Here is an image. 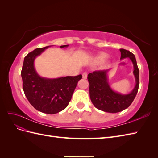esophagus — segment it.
Returning <instances> with one entry per match:
<instances>
[{
  "mask_svg": "<svg viewBox=\"0 0 158 158\" xmlns=\"http://www.w3.org/2000/svg\"><path fill=\"white\" fill-rule=\"evenodd\" d=\"M87 76H88V74L86 73H84L82 74V78L84 79H86L87 78Z\"/></svg>",
  "mask_w": 158,
  "mask_h": 158,
  "instance_id": "obj_1",
  "label": "esophagus"
}]
</instances>
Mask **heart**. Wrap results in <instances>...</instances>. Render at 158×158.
Listing matches in <instances>:
<instances>
[{"label": "heart", "mask_w": 158, "mask_h": 158, "mask_svg": "<svg viewBox=\"0 0 158 158\" xmlns=\"http://www.w3.org/2000/svg\"><path fill=\"white\" fill-rule=\"evenodd\" d=\"M107 54L105 52H100L94 58V62L95 63H100V62L103 61L104 59L107 58Z\"/></svg>", "instance_id": "obj_1"}]
</instances>
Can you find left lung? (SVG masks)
<instances>
[{
	"label": "left lung",
	"mask_w": 158,
	"mask_h": 158,
	"mask_svg": "<svg viewBox=\"0 0 158 158\" xmlns=\"http://www.w3.org/2000/svg\"><path fill=\"white\" fill-rule=\"evenodd\" d=\"M120 51L121 59H129L134 66L133 74L135 78L136 84L130 93L122 94L111 88L107 75L109 69L94 71L88 76L91 101L95 107L104 112L115 113L128 107L135 99L139 87V70L135 55L124 49H121Z\"/></svg>",
	"instance_id": "left-lung-1"
}]
</instances>
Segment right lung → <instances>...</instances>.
Wrapping results in <instances>:
<instances>
[{"label":"right lung","mask_w":158,"mask_h":158,"mask_svg":"<svg viewBox=\"0 0 158 158\" xmlns=\"http://www.w3.org/2000/svg\"><path fill=\"white\" fill-rule=\"evenodd\" d=\"M51 46L37 48L28 53L23 60L21 76L23 92L31 106L37 111L52 114L63 111L68 106L82 76L47 78L38 74L34 66V60L37 56ZM68 46L65 45L60 47L64 48Z\"/></svg>","instance_id":"add662e5"}]
</instances>
